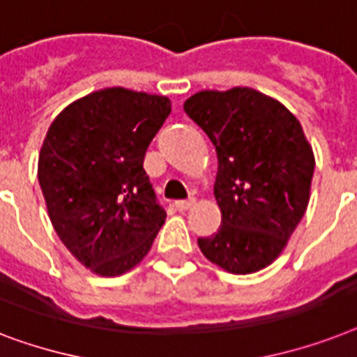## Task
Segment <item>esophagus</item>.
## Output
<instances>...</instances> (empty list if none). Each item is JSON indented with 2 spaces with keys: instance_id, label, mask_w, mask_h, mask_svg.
Wrapping results in <instances>:
<instances>
[{
  "instance_id": "1",
  "label": "esophagus",
  "mask_w": 357,
  "mask_h": 357,
  "mask_svg": "<svg viewBox=\"0 0 357 357\" xmlns=\"http://www.w3.org/2000/svg\"><path fill=\"white\" fill-rule=\"evenodd\" d=\"M193 204H195V199H188V201H176L175 208L178 210V212H186V210H190Z\"/></svg>"
}]
</instances>
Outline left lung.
Instances as JSON below:
<instances>
[{"mask_svg": "<svg viewBox=\"0 0 357 357\" xmlns=\"http://www.w3.org/2000/svg\"><path fill=\"white\" fill-rule=\"evenodd\" d=\"M184 112L218 153L213 195L221 227L199 238L212 264L249 275L273 264L310 201L315 158L298 119L282 102L252 88L204 90Z\"/></svg>", "mask_w": 357, "mask_h": 357, "instance_id": "1", "label": "left lung"}]
</instances>
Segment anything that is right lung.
Segmentation results:
<instances>
[{"label": "right lung", "mask_w": 357, "mask_h": 357, "mask_svg": "<svg viewBox=\"0 0 357 357\" xmlns=\"http://www.w3.org/2000/svg\"><path fill=\"white\" fill-rule=\"evenodd\" d=\"M169 112L164 96L105 88L66 107L45 134L38 182L47 213L96 275L132 269L164 225L144 158Z\"/></svg>", "instance_id": "1"}]
</instances>
